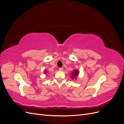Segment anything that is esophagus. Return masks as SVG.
<instances>
[{
    "label": "esophagus",
    "instance_id": "obj_1",
    "mask_svg": "<svg viewBox=\"0 0 124 124\" xmlns=\"http://www.w3.org/2000/svg\"><path fill=\"white\" fill-rule=\"evenodd\" d=\"M59 70L60 71H62V70H63V68H59Z\"/></svg>",
    "mask_w": 124,
    "mask_h": 124
}]
</instances>
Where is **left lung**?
<instances>
[{
	"label": "left lung",
	"mask_w": 124,
	"mask_h": 124,
	"mask_svg": "<svg viewBox=\"0 0 124 124\" xmlns=\"http://www.w3.org/2000/svg\"><path fill=\"white\" fill-rule=\"evenodd\" d=\"M78 70H74V72H73V73H72V76H71V78H74L77 77V76H78Z\"/></svg>",
	"instance_id": "left-lung-1"
}]
</instances>
